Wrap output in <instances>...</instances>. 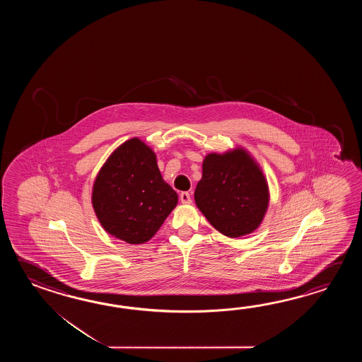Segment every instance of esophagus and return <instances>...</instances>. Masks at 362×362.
<instances>
[{
	"mask_svg": "<svg viewBox=\"0 0 362 362\" xmlns=\"http://www.w3.org/2000/svg\"><path fill=\"white\" fill-rule=\"evenodd\" d=\"M180 200H181L182 204H190V203H192V197H190L189 192H181V194H180Z\"/></svg>",
	"mask_w": 362,
	"mask_h": 362,
	"instance_id": "esophagus-1",
	"label": "esophagus"
}]
</instances>
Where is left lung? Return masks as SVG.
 I'll return each instance as SVG.
<instances>
[{"instance_id":"left-lung-1","label":"left lung","mask_w":362,"mask_h":362,"mask_svg":"<svg viewBox=\"0 0 362 362\" xmlns=\"http://www.w3.org/2000/svg\"><path fill=\"white\" fill-rule=\"evenodd\" d=\"M269 197L262 167L245 147L206 155L194 199L216 230L229 238L254 233L268 211Z\"/></svg>"}]
</instances>
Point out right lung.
<instances>
[{
    "mask_svg": "<svg viewBox=\"0 0 362 362\" xmlns=\"http://www.w3.org/2000/svg\"><path fill=\"white\" fill-rule=\"evenodd\" d=\"M177 202L153 148L137 137L116 147L93 184V209L102 228L129 245L153 238Z\"/></svg>",
    "mask_w": 362,
    "mask_h": 362,
    "instance_id": "1",
    "label": "right lung"
}]
</instances>
